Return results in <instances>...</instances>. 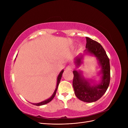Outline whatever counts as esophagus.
<instances>
[{
    "instance_id": "34e87169",
    "label": "esophagus",
    "mask_w": 128,
    "mask_h": 128,
    "mask_svg": "<svg viewBox=\"0 0 128 128\" xmlns=\"http://www.w3.org/2000/svg\"><path fill=\"white\" fill-rule=\"evenodd\" d=\"M66 69L67 70H72V66H70V65H68V66H67L66 68Z\"/></svg>"
}]
</instances>
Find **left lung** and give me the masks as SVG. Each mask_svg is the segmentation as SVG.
Masks as SVG:
<instances>
[{"label": "left lung", "mask_w": 128, "mask_h": 128, "mask_svg": "<svg viewBox=\"0 0 128 128\" xmlns=\"http://www.w3.org/2000/svg\"><path fill=\"white\" fill-rule=\"evenodd\" d=\"M86 51L97 58L102 67V82L99 85L91 86L88 80L83 78L80 74L74 70L72 86L75 94L80 100L86 102L97 101L104 94L109 86L110 78V59L102 46L99 42L88 37H86ZM82 56L77 57L75 62L80 66L82 63Z\"/></svg>", "instance_id": "8db88e82"}]
</instances>
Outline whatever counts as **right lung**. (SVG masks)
<instances>
[{
  "label": "right lung",
  "mask_w": 128,
  "mask_h": 128,
  "mask_svg": "<svg viewBox=\"0 0 128 128\" xmlns=\"http://www.w3.org/2000/svg\"><path fill=\"white\" fill-rule=\"evenodd\" d=\"M64 72V70H62L60 73L59 74V75H58V79H57V84H56V90L54 91V92L53 95L51 96V98H48V99L45 100V101H43L42 102H39V103H37V104H34V105H36V106H41V105H44V104H46L48 103L49 102H50L51 101V100L54 98V97L55 96H56V92L57 91V89H58V86H59V84L60 82V80H61V78L62 77V73Z\"/></svg>",
  "instance_id": "1"
}]
</instances>
